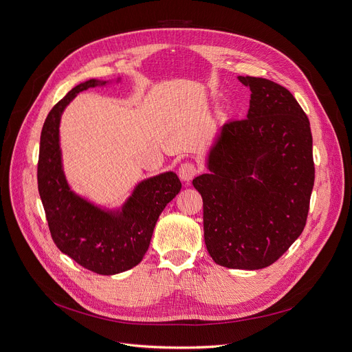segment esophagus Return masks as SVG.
I'll list each match as a JSON object with an SVG mask.
<instances>
[{
    "mask_svg": "<svg viewBox=\"0 0 352 352\" xmlns=\"http://www.w3.org/2000/svg\"><path fill=\"white\" fill-rule=\"evenodd\" d=\"M177 173L183 182H190L197 175V166L193 162H183L179 166Z\"/></svg>",
    "mask_w": 352,
    "mask_h": 352,
    "instance_id": "1",
    "label": "esophagus"
}]
</instances>
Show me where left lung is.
Wrapping results in <instances>:
<instances>
[{
	"label": "left lung",
	"instance_id": "left-lung-1",
	"mask_svg": "<svg viewBox=\"0 0 352 352\" xmlns=\"http://www.w3.org/2000/svg\"><path fill=\"white\" fill-rule=\"evenodd\" d=\"M252 91L248 117L223 124L210 175L193 179L204 199L205 243L232 270H262L302 233L315 166L309 120L295 97L266 78L242 77Z\"/></svg>",
	"mask_w": 352,
	"mask_h": 352
}]
</instances>
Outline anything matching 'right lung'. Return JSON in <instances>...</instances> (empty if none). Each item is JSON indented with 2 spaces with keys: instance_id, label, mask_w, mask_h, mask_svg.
I'll return each mask as SVG.
<instances>
[{
  "instance_id": "obj_1",
  "label": "right lung",
  "mask_w": 352,
  "mask_h": 352,
  "mask_svg": "<svg viewBox=\"0 0 352 352\" xmlns=\"http://www.w3.org/2000/svg\"><path fill=\"white\" fill-rule=\"evenodd\" d=\"M103 85L106 81L81 82L50 110L40 138L37 182L56 246L91 272L114 275L142 261L159 214L180 192L182 183L172 172L142 182L123 213L116 216L94 208L69 190L60 160V116L77 93Z\"/></svg>"
}]
</instances>
